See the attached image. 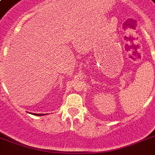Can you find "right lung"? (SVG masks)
<instances>
[{"instance_id": "add662e5", "label": "right lung", "mask_w": 155, "mask_h": 155, "mask_svg": "<svg viewBox=\"0 0 155 155\" xmlns=\"http://www.w3.org/2000/svg\"><path fill=\"white\" fill-rule=\"evenodd\" d=\"M34 115H35V116H42V115H45V114H40V113H35Z\"/></svg>"}]
</instances>
